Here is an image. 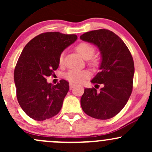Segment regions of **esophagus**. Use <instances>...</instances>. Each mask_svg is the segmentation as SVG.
<instances>
[{
    "instance_id": "esophagus-1",
    "label": "esophagus",
    "mask_w": 152,
    "mask_h": 152,
    "mask_svg": "<svg viewBox=\"0 0 152 152\" xmlns=\"http://www.w3.org/2000/svg\"><path fill=\"white\" fill-rule=\"evenodd\" d=\"M76 86V85L74 84V83H69V86H70V89H72L73 88H74V87Z\"/></svg>"
}]
</instances>
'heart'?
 Listing matches in <instances>:
<instances>
[{"mask_svg": "<svg viewBox=\"0 0 152 152\" xmlns=\"http://www.w3.org/2000/svg\"><path fill=\"white\" fill-rule=\"evenodd\" d=\"M76 50L78 53L85 59L91 58L95 51V48L90 43L81 42L76 46ZM64 61V55L61 54L59 57V64H62ZM95 64V61H93ZM90 76L89 71L87 70H70L65 74V78L69 81L72 83H81Z\"/></svg>", "mask_w": 152, "mask_h": 152, "instance_id": "1", "label": "heart"}]
</instances>
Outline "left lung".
Wrapping results in <instances>:
<instances>
[{"label": "left lung", "instance_id": "obj_1", "mask_svg": "<svg viewBox=\"0 0 152 152\" xmlns=\"http://www.w3.org/2000/svg\"><path fill=\"white\" fill-rule=\"evenodd\" d=\"M99 48L102 56L100 71L91 81L95 88H85L81 99L83 111L97 119H109L118 114L126 105L133 88L134 64L124 42L114 32L99 29L80 36Z\"/></svg>", "mask_w": 152, "mask_h": 152}]
</instances>
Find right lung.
<instances>
[{
    "label": "right lung",
    "instance_id": "obj_1",
    "mask_svg": "<svg viewBox=\"0 0 152 152\" xmlns=\"http://www.w3.org/2000/svg\"><path fill=\"white\" fill-rule=\"evenodd\" d=\"M76 39L75 34L43 33L31 40L22 50L14 71L16 96L24 112L33 119L44 121L61 109L69 82L62 79L53 85L46 77L58 69L61 54Z\"/></svg>",
    "mask_w": 152,
    "mask_h": 152
}]
</instances>
